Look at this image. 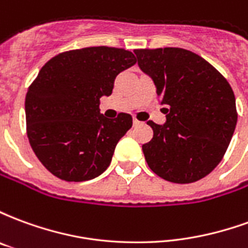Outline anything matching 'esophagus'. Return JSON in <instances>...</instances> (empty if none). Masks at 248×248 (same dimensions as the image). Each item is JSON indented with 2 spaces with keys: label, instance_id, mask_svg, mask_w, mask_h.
I'll list each match as a JSON object with an SVG mask.
<instances>
[{
  "label": "esophagus",
  "instance_id": "esophagus-1",
  "mask_svg": "<svg viewBox=\"0 0 248 248\" xmlns=\"http://www.w3.org/2000/svg\"><path fill=\"white\" fill-rule=\"evenodd\" d=\"M140 121H138V119H133V126H140Z\"/></svg>",
  "mask_w": 248,
  "mask_h": 248
}]
</instances>
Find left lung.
Masks as SVG:
<instances>
[{
	"label": "left lung",
	"instance_id": "left-lung-1",
	"mask_svg": "<svg viewBox=\"0 0 248 248\" xmlns=\"http://www.w3.org/2000/svg\"><path fill=\"white\" fill-rule=\"evenodd\" d=\"M165 106L166 122L149 121L154 137L142 146L158 177L191 183L222 161L238 121L230 83L206 60L179 47L134 50Z\"/></svg>",
	"mask_w": 248,
	"mask_h": 248
}]
</instances>
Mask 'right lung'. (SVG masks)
I'll use <instances>...</instances> for the list:
<instances>
[{
	"instance_id": "1",
	"label": "right lung",
	"mask_w": 248,
	"mask_h": 248,
	"mask_svg": "<svg viewBox=\"0 0 248 248\" xmlns=\"http://www.w3.org/2000/svg\"><path fill=\"white\" fill-rule=\"evenodd\" d=\"M135 62L131 51L95 46L65 51L42 66L26 94L25 114L30 146L53 175L82 182L108 169L133 118H106L99 98L108 97L115 77Z\"/></svg>"
}]
</instances>
